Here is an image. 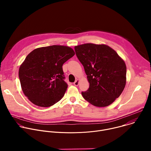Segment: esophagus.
<instances>
[{
	"label": "esophagus",
	"mask_w": 151,
	"mask_h": 151,
	"mask_svg": "<svg viewBox=\"0 0 151 151\" xmlns=\"http://www.w3.org/2000/svg\"><path fill=\"white\" fill-rule=\"evenodd\" d=\"M73 84H74V85H75V86H78V84H79V80H78V79H76V80L73 82Z\"/></svg>",
	"instance_id": "obj_1"
}]
</instances>
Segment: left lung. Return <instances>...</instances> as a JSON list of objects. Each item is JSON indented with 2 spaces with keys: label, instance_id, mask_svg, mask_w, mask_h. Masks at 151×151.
<instances>
[{
  "label": "left lung",
  "instance_id": "obj_1",
  "mask_svg": "<svg viewBox=\"0 0 151 151\" xmlns=\"http://www.w3.org/2000/svg\"><path fill=\"white\" fill-rule=\"evenodd\" d=\"M75 51L90 83L88 90L81 93L84 99L97 107L112 104L125 88V62L106 45L85 44L76 46Z\"/></svg>",
  "mask_w": 151,
  "mask_h": 151
}]
</instances>
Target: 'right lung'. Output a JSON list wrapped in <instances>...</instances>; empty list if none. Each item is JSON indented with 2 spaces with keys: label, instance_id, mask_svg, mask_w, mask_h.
I'll return each mask as SVG.
<instances>
[{
  "label": "right lung",
  "instance_id": "obj_1",
  "mask_svg": "<svg viewBox=\"0 0 151 151\" xmlns=\"http://www.w3.org/2000/svg\"><path fill=\"white\" fill-rule=\"evenodd\" d=\"M74 55L73 49L61 45L39 48L29 54L18 76L21 88L32 103L50 107L63 98L68 85L62 66Z\"/></svg>",
  "mask_w": 151,
  "mask_h": 151
}]
</instances>
